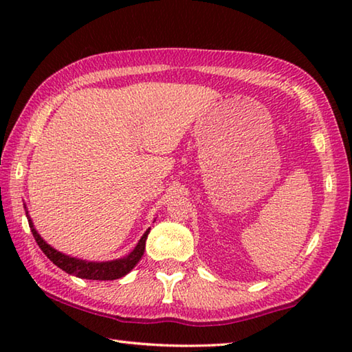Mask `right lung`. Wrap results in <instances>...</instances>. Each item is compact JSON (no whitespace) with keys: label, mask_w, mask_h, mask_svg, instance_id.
<instances>
[{"label":"right lung","mask_w":352,"mask_h":352,"mask_svg":"<svg viewBox=\"0 0 352 352\" xmlns=\"http://www.w3.org/2000/svg\"><path fill=\"white\" fill-rule=\"evenodd\" d=\"M28 214V212H26ZM29 219V216H28ZM29 226H31V231L34 234L35 242L38 243V247L41 248L50 261L54 262V264L62 269L63 272H67L68 275H74L77 278L82 279H96V281H113V279H119L122 276H126L127 273L133 269V267L138 264L141 256L144 254V248H146V239L151 228H148L138 242V245L133 248V252L127 254L126 258L121 259H115V261H107V262H88V261H82L77 258H71V256L63 254L60 252H57L56 248H52L51 245L41 239V236L35 231L32 220L29 219Z\"/></svg>","instance_id":"right-lung-1"}]
</instances>
